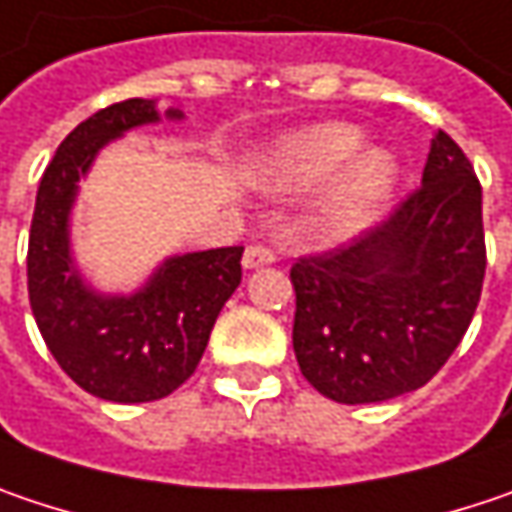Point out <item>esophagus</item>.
<instances>
[{
    "mask_svg": "<svg viewBox=\"0 0 512 512\" xmlns=\"http://www.w3.org/2000/svg\"><path fill=\"white\" fill-rule=\"evenodd\" d=\"M269 263H275V252L266 249V246H249V249L243 252V266H246V269L269 266Z\"/></svg>",
    "mask_w": 512,
    "mask_h": 512,
    "instance_id": "obj_1",
    "label": "esophagus"
}]
</instances>
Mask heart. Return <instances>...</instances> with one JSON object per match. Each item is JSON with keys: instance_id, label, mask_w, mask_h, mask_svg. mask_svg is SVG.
I'll use <instances>...</instances> for the list:
<instances>
[{"instance_id": "heart-1", "label": "heart", "mask_w": 512, "mask_h": 512, "mask_svg": "<svg viewBox=\"0 0 512 512\" xmlns=\"http://www.w3.org/2000/svg\"><path fill=\"white\" fill-rule=\"evenodd\" d=\"M318 220L327 231H353L371 220L400 179V162L388 147H365V133L345 121L298 130L257 167L260 182L278 194H301L330 182Z\"/></svg>"}]
</instances>
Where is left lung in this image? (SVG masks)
<instances>
[{
  "mask_svg": "<svg viewBox=\"0 0 512 512\" xmlns=\"http://www.w3.org/2000/svg\"><path fill=\"white\" fill-rule=\"evenodd\" d=\"M484 269L481 182L437 130L420 188L385 223L289 269L301 374L345 406L417 391L461 345Z\"/></svg>",
  "mask_w": 512,
  "mask_h": 512,
  "instance_id": "obj_1",
  "label": "left lung"
}]
</instances>
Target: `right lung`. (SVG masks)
<instances>
[{"instance_id": "right-lung-1", "label": "right lung", "mask_w": 512, "mask_h": 512, "mask_svg": "<svg viewBox=\"0 0 512 512\" xmlns=\"http://www.w3.org/2000/svg\"><path fill=\"white\" fill-rule=\"evenodd\" d=\"M165 115L182 118L179 109ZM156 121V101L130 98L77 124L40 179L28 237V298L48 350L83 391L109 403L173 394L196 371L243 278V246H228L167 257L133 295H104L83 281L69 237L77 182L104 144Z\"/></svg>"}]
</instances>
